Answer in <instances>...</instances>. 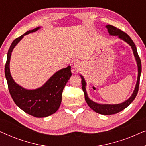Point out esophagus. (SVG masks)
Here are the masks:
<instances>
[{"instance_id": "obj_1", "label": "esophagus", "mask_w": 146, "mask_h": 146, "mask_svg": "<svg viewBox=\"0 0 146 146\" xmlns=\"http://www.w3.org/2000/svg\"><path fill=\"white\" fill-rule=\"evenodd\" d=\"M81 68H82L81 63L76 62L74 64L73 68H74V70L75 72H78L80 70H81Z\"/></svg>"}]
</instances>
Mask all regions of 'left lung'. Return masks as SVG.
<instances>
[{"label":"left lung","mask_w":146,"mask_h":146,"mask_svg":"<svg viewBox=\"0 0 146 146\" xmlns=\"http://www.w3.org/2000/svg\"><path fill=\"white\" fill-rule=\"evenodd\" d=\"M106 28L108 29V31L111 36H117L119 39L122 40L125 42H127L128 44L130 46L131 49H132L133 55H134L135 61L137 62V72H138V74H137V80L136 84H135V87L133 90L132 94L128 99L123 102L122 103L117 104H98L89 98L88 96L86 89V82L85 79L84 78L82 75H80V76L82 78V90L84 93V97L85 100L91 109H92L94 111H96V113H98L102 115H111L115 114L119 112V111H122L124 110L125 108H127L130 104L132 102L135 98L136 97L137 94L138 92V88H139V79H140V75L141 72V60L139 58L138 54L137 52V48L135 46L134 42H133L131 38L127 35L124 32L121 31L117 28L113 27V26L108 25L106 26Z\"/></svg>","instance_id":"1"}]
</instances>
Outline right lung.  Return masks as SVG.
<instances>
[{"label": "right lung", "mask_w": 146, "mask_h": 146, "mask_svg": "<svg viewBox=\"0 0 146 146\" xmlns=\"http://www.w3.org/2000/svg\"><path fill=\"white\" fill-rule=\"evenodd\" d=\"M40 27L27 31L12 42L7 54L5 73L9 92L12 98L22 110L36 117H44L55 113L62 102V94L72 76L71 66H68L54 74L42 86L35 90L24 88L17 84L10 72V61L12 52L24 36L37 31Z\"/></svg>", "instance_id": "add662e5"}]
</instances>
